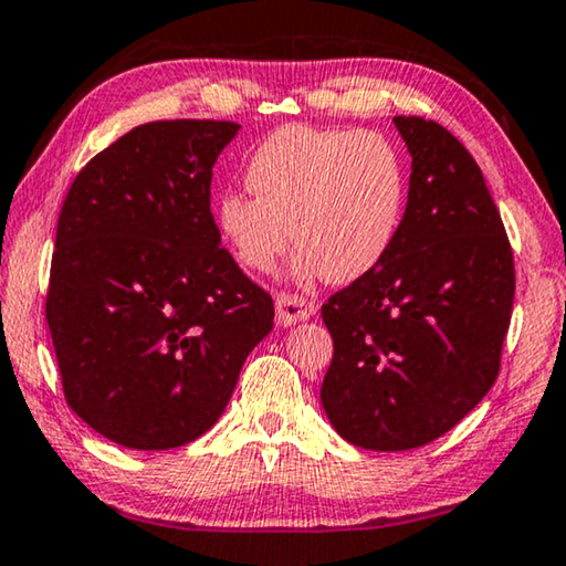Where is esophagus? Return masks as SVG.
<instances>
[{
    "mask_svg": "<svg viewBox=\"0 0 566 566\" xmlns=\"http://www.w3.org/2000/svg\"><path fill=\"white\" fill-rule=\"evenodd\" d=\"M317 312V304L312 300L297 297V294H276V322L282 327H292L297 322L310 319Z\"/></svg>",
    "mask_w": 566,
    "mask_h": 566,
    "instance_id": "34e87169",
    "label": "esophagus"
}]
</instances>
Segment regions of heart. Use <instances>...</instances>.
Wrapping results in <instances>:
<instances>
[{
    "label": "heart",
    "instance_id": "heart-1",
    "mask_svg": "<svg viewBox=\"0 0 566 566\" xmlns=\"http://www.w3.org/2000/svg\"><path fill=\"white\" fill-rule=\"evenodd\" d=\"M247 184L254 196H221V234L241 266L269 272L294 231L300 282L363 280L388 256L406 213V168L375 133L282 125L254 148Z\"/></svg>",
    "mask_w": 566,
    "mask_h": 566
}]
</instances>
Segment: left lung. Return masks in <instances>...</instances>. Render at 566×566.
<instances>
[{
    "mask_svg": "<svg viewBox=\"0 0 566 566\" xmlns=\"http://www.w3.org/2000/svg\"><path fill=\"white\" fill-rule=\"evenodd\" d=\"M392 123L412 158L396 244L322 304L335 343L322 408L367 451H410L461 423L496 380L514 304V254L476 160L443 125Z\"/></svg>",
    "mask_w": 566,
    "mask_h": 566,
    "instance_id": "obj_1",
    "label": "left lung"
}]
</instances>
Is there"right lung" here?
I'll use <instances>...</instances> for the list:
<instances>
[{
  "label": "right lung",
  "instance_id": "right-lung-1",
  "mask_svg": "<svg viewBox=\"0 0 566 566\" xmlns=\"http://www.w3.org/2000/svg\"><path fill=\"white\" fill-rule=\"evenodd\" d=\"M241 125L156 120L80 170L62 203L48 315L67 406L136 451L196 441L274 327L221 247L213 164Z\"/></svg>",
  "mask_w": 566,
  "mask_h": 566
}]
</instances>
